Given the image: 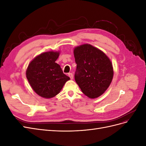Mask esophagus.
Returning <instances> with one entry per match:
<instances>
[{
  "label": "esophagus",
  "instance_id": "obj_1",
  "mask_svg": "<svg viewBox=\"0 0 146 146\" xmlns=\"http://www.w3.org/2000/svg\"><path fill=\"white\" fill-rule=\"evenodd\" d=\"M68 76L70 77V78L71 79V80H72V79H73V74L72 73H69Z\"/></svg>",
  "mask_w": 146,
  "mask_h": 146
}]
</instances>
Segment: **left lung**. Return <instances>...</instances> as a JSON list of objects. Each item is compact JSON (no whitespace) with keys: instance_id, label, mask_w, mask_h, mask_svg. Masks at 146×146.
Returning <instances> with one entry per match:
<instances>
[{"instance_id":"obj_1","label":"left lung","mask_w":146,"mask_h":146,"mask_svg":"<svg viewBox=\"0 0 146 146\" xmlns=\"http://www.w3.org/2000/svg\"><path fill=\"white\" fill-rule=\"evenodd\" d=\"M74 54L77 64L75 80L88 98H98L112 81L111 61L103 52L88 44L75 48Z\"/></svg>"}]
</instances>
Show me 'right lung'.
Segmentation results:
<instances>
[{
	"label": "right lung",
	"instance_id": "obj_1",
	"mask_svg": "<svg viewBox=\"0 0 146 146\" xmlns=\"http://www.w3.org/2000/svg\"><path fill=\"white\" fill-rule=\"evenodd\" d=\"M59 54L53 51L42 53L31 61L26 71L30 86L42 98H54L70 79L55 63Z\"/></svg>",
	"mask_w": 146,
	"mask_h": 146
}]
</instances>
